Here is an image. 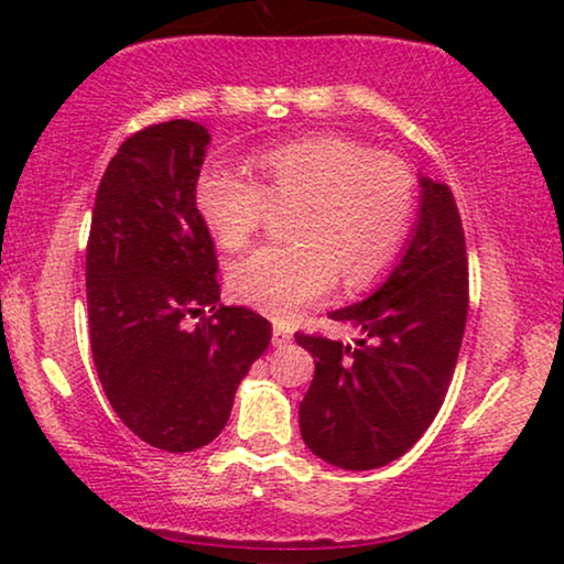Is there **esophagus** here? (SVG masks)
Masks as SVG:
<instances>
[{
    "label": "esophagus",
    "mask_w": 564,
    "mask_h": 564,
    "mask_svg": "<svg viewBox=\"0 0 564 564\" xmlns=\"http://www.w3.org/2000/svg\"><path fill=\"white\" fill-rule=\"evenodd\" d=\"M290 338H292V330H290V328H284V326H274V330H272V344H274V346H284V344H290Z\"/></svg>",
    "instance_id": "34e87169"
}]
</instances>
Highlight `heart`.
<instances>
[{"instance_id":"1","label":"heart","mask_w":564,"mask_h":564,"mask_svg":"<svg viewBox=\"0 0 564 564\" xmlns=\"http://www.w3.org/2000/svg\"><path fill=\"white\" fill-rule=\"evenodd\" d=\"M259 182L238 169L207 164L195 182L199 220L220 249L251 241L276 210L290 215L292 246H261L228 267V290L241 303L292 318L334 290L380 280L413 226L415 182L392 153L369 151L346 135H307L253 156Z\"/></svg>"}]
</instances>
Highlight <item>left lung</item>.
I'll list each match as a JSON object with an SVG mask.
<instances>
[{"label": "left lung", "mask_w": 564, "mask_h": 564, "mask_svg": "<svg viewBox=\"0 0 564 564\" xmlns=\"http://www.w3.org/2000/svg\"><path fill=\"white\" fill-rule=\"evenodd\" d=\"M419 220L384 282L330 321L361 334L351 344L295 334L315 375L300 403L307 449L341 469H377L403 457L436 419L467 321V249L444 182L419 176Z\"/></svg>", "instance_id": "left-lung-1"}]
</instances>
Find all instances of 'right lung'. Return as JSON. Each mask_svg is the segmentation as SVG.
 Returning <instances> with one entry per match:
<instances>
[{"instance_id": "add662e5", "label": "right lung", "mask_w": 564, "mask_h": 564, "mask_svg": "<svg viewBox=\"0 0 564 564\" xmlns=\"http://www.w3.org/2000/svg\"><path fill=\"white\" fill-rule=\"evenodd\" d=\"M207 145L192 120L138 130L105 169L91 210V357L118 419L164 452H195L226 429L238 384L272 341L267 318L220 303L195 207Z\"/></svg>"}]
</instances>
